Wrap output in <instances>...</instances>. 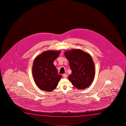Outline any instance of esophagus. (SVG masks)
<instances>
[{
	"label": "esophagus",
	"instance_id": "obj_1",
	"mask_svg": "<svg viewBox=\"0 0 126 126\" xmlns=\"http://www.w3.org/2000/svg\"><path fill=\"white\" fill-rule=\"evenodd\" d=\"M63 76L64 77V78H66L67 77V75H66V74H64L63 75Z\"/></svg>",
	"mask_w": 126,
	"mask_h": 126
}]
</instances>
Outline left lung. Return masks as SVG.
I'll list each match as a JSON object with an SVG mask.
<instances>
[{
	"instance_id": "obj_1",
	"label": "left lung",
	"mask_w": 126,
	"mask_h": 126,
	"mask_svg": "<svg viewBox=\"0 0 126 126\" xmlns=\"http://www.w3.org/2000/svg\"><path fill=\"white\" fill-rule=\"evenodd\" d=\"M64 55L69 61L72 73L69 81L75 87L82 90L90 86L95 75V66L89 54L80 49L66 51Z\"/></svg>"
}]
</instances>
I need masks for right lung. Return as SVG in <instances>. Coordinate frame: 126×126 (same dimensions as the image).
Here are the masks:
<instances>
[{
  "label": "right lung",
  "instance_id": "obj_1",
  "mask_svg": "<svg viewBox=\"0 0 126 126\" xmlns=\"http://www.w3.org/2000/svg\"><path fill=\"white\" fill-rule=\"evenodd\" d=\"M60 51H46L35 59L32 67L34 81L41 90L51 92L55 89L62 75H59L53 62Z\"/></svg>",
  "mask_w": 126,
  "mask_h": 126
}]
</instances>
